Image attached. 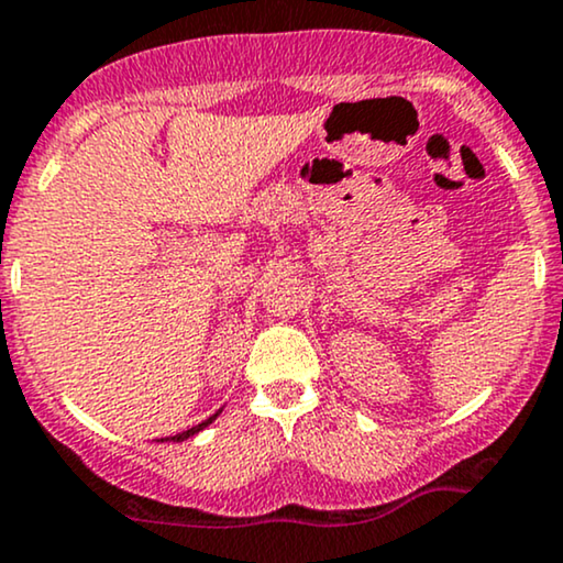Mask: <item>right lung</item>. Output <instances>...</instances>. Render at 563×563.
I'll list each match as a JSON object with an SVG mask.
<instances>
[{
    "label": "right lung",
    "mask_w": 563,
    "mask_h": 563,
    "mask_svg": "<svg viewBox=\"0 0 563 563\" xmlns=\"http://www.w3.org/2000/svg\"><path fill=\"white\" fill-rule=\"evenodd\" d=\"M217 417H220V411H217V415H212V417H209V419H205V422H201V424H194V428H188V430L178 432V435H170V438H159V440H173V443H180V440H188V438H194L196 432H201V430H205V428H209V424H212Z\"/></svg>",
    "instance_id": "add662e5"
}]
</instances>
